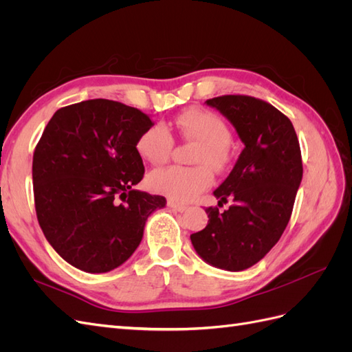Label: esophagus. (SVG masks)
Instances as JSON below:
<instances>
[{"label":"esophagus","instance_id":"obj_1","mask_svg":"<svg viewBox=\"0 0 352 352\" xmlns=\"http://www.w3.org/2000/svg\"><path fill=\"white\" fill-rule=\"evenodd\" d=\"M167 207H168V208H172V210H175V211H177V212H185V211L188 210V207H186V206L177 204V202H175V201H167Z\"/></svg>","mask_w":352,"mask_h":352}]
</instances>
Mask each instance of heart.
Wrapping results in <instances>:
<instances>
[{
  "mask_svg": "<svg viewBox=\"0 0 352 352\" xmlns=\"http://www.w3.org/2000/svg\"><path fill=\"white\" fill-rule=\"evenodd\" d=\"M175 124L180 135L198 144L194 155L195 167L168 166L157 168L148 176L146 185L153 192L176 202H189L212 184L210 168H221L228 163V146L232 133L225 120L202 109H189L177 116ZM173 138L164 124L154 123L145 129L136 142L140 155L150 164H163L170 155Z\"/></svg>",
  "mask_w": 352,
  "mask_h": 352,
  "instance_id": "b5f03b06",
  "label": "heart"
}]
</instances>
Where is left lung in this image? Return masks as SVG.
<instances>
[{"label": "left lung", "mask_w": 352, "mask_h": 352, "mask_svg": "<svg viewBox=\"0 0 352 352\" xmlns=\"http://www.w3.org/2000/svg\"><path fill=\"white\" fill-rule=\"evenodd\" d=\"M236 129L245 145L235 167L214 192L219 206L208 207V225L190 235L206 263L242 272L258 263L291 219L302 179L300 142L287 117L272 104L248 95H223L206 101Z\"/></svg>", "instance_id": "left-lung-1"}]
</instances>
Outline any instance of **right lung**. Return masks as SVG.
I'll return each instance as SVG.
<instances>
[{
	"instance_id": "add662e5",
	"label": "right lung",
	"mask_w": 352,
	"mask_h": 352,
	"mask_svg": "<svg viewBox=\"0 0 352 352\" xmlns=\"http://www.w3.org/2000/svg\"><path fill=\"white\" fill-rule=\"evenodd\" d=\"M150 116L111 100L54 113L32 163L35 208L47 241L87 273H107L140 247L146 219L166 198L133 189L144 177L136 150Z\"/></svg>"
}]
</instances>
